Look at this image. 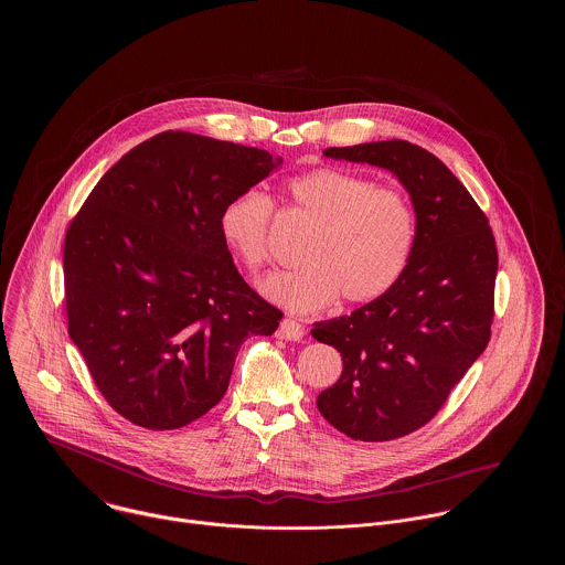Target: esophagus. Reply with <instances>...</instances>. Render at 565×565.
I'll return each instance as SVG.
<instances>
[{"mask_svg": "<svg viewBox=\"0 0 565 565\" xmlns=\"http://www.w3.org/2000/svg\"><path fill=\"white\" fill-rule=\"evenodd\" d=\"M278 337H282L287 341H300L305 337V326L291 318H285L278 326Z\"/></svg>", "mask_w": 565, "mask_h": 565, "instance_id": "1", "label": "esophagus"}]
</instances>
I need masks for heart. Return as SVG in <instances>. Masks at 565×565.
<instances>
[{
  "mask_svg": "<svg viewBox=\"0 0 565 565\" xmlns=\"http://www.w3.org/2000/svg\"><path fill=\"white\" fill-rule=\"evenodd\" d=\"M289 209L313 224L300 265L271 274L260 291L296 313H311L339 296L348 305L376 300L403 276L415 245V213L398 189L363 173L316 167L285 182ZM274 202L258 189L231 198L220 215L222 239L249 276L269 260Z\"/></svg>",
  "mask_w": 565,
  "mask_h": 565,
  "instance_id": "b5f03b06",
  "label": "heart"
}]
</instances>
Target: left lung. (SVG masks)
<instances>
[{"mask_svg": "<svg viewBox=\"0 0 565 565\" xmlns=\"http://www.w3.org/2000/svg\"><path fill=\"white\" fill-rule=\"evenodd\" d=\"M323 157L390 169L415 209V245L398 282L311 330L343 361L339 381L318 396L320 413L352 439L390 441L430 422L483 354L495 242L468 189L419 146L392 139L328 148Z\"/></svg>", "mask_w": 565, "mask_h": 565, "instance_id": "obj_1", "label": "left lung"}]
</instances>
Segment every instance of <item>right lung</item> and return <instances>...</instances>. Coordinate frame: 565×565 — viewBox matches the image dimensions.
<instances>
[{
    "label": "right lung",
    "instance_id": "add662e5",
    "mask_svg": "<svg viewBox=\"0 0 565 565\" xmlns=\"http://www.w3.org/2000/svg\"><path fill=\"white\" fill-rule=\"evenodd\" d=\"M282 159L167 130L115 162L65 235L70 337L119 415L150 430L220 403L249 334L282 313L242 278L220 233L224 204Z\"/></svg>",
    "mask_w": 565,
    "mask_h": 565
}]
</instances>
